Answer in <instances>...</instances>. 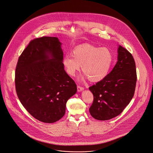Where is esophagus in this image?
Listing matches in <instances>:
<instances>
[{"label":"esophagus","mask_w":153,"mask_h":153,"mask_svg":"<svg viewBox=\"0 0 153 153\" xmlns=\"http://www.w3.org/2000/svg\"><path fill=\"white\" fill-rule=\"evenodd\" d=\"M84 89V87H81L80 85H77V91L78 92H81V91H83Z\"/></svg>","instance_id":"esophagus-1"}]
</instances>
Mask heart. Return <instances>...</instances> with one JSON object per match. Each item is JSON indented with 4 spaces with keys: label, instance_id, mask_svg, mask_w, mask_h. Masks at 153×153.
Masks as SVG:
<instances>
[{
    "label": "heart",
    "instance_id": "b5f03b06",
    "mask_svg": "<svg viewBox=\"0 0 153 153\" xmlns=\"http://www.w3.org/2000/svg\"><path fill=\"white\" fill-rule=\"evenodd\" d=\"M113 60V54L108 48L84 45L76 48L72 55H65L63 64L71 76H75L82 65V71L89 80L97 82L108 75Z\"/></svg>",
    "mask_w": 153,
    "mask_h": 153
}]
</instances>
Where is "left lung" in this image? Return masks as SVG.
<instances>
[{
	"label": "left lung",
	"instance_id": "left-lung-1",
	"mask_svg": "<svg viewBox=\"0 0 153 153\" xmlns=\"http://www.w3.org/2000/svg\"><path fill=\"white\" fill-rule=\"evenodd\" d=\"M117 53V61L111 72L89 88L94 95L89 111L99 120H109L120 114L134 95L137 80L134 59L120 45Z\"/></svg>",
	"mask_w": 153,
	"mask_h": 153
}]
</instances>
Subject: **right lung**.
Returning <instances> with one entry per match:
<instances>
[{
	"mask_svg": "<svg viewBox=\"0 0 153 153\" xmlns=\"http://www.w3.org/2000/svg\"><path fill=\"white\" fill-rule=\"evenodd\" d=\"M58 38L42 36L29 42L15 69L17 96L37 120L52 123L65 115L66 104L77 92L74 80L66 73Z\"/></svg>",
	"mask_w": 153,
	"mask_h": 153,
	"instance_id": "add662e5",
	"label": "right lung"
}]
</instances>
